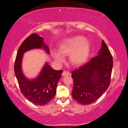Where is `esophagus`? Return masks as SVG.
I'll list each match as a JSON object with an SVG mask.
<instances>
[{
  "mask_svg": "<svg viewBox=\"0 0 128 128\" xmlns=\"http://www.w3.org/2000/svg\"><path fill=\"white\" fill-rule=\"evenodd\" d=\"M66 75H70V73L69 72H68V71L64 70L63 72L62 73V76H66Z\"/></svg>",
  "mask_w": 128,
  "mask_h": 128,
  "instance_id": "obj_1",
  "label": "esophagus"
}]
</instances>
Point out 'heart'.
Wrapping results in <instances>:
<instances>
[{
    "label": "heart",
    "mask_w": 128,
    "mask_h": 128,
    "mask_svg": "<svg viewBox=\"0 0 128 128\" xmlns=\"http://www.w3.org/2000/svg\"><path fill=\"white\" fill-rule=\"evenodd\" d=\"M90 51L89 42L85 37L76 36L67 39L62 43L59 47V52L62 55H69V62L74 66L83 64L88 59ZM54 58L58 62L64 61V58L61 54L55 53Z\"/></svg>",
    "instance_id": "heart-1"
}]
</instances>
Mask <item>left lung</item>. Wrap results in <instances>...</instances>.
<instances>
[{
    "label": "left lung",
    "mask_w": 128,
    "mask_h": 128,
    "mask_svg": "<svg viewBox=\"0 0 128 128\" xmlns=\"http://www.w3.org/2000/svg\"><path fill=\"white\" fill-rule=\"evenodd\" d=\"M112 67L111 53L103 40L98 55L72 71L73 98L83 105L96 101L109 87Z\"/></svg>",
    "instance_id": "left-lung-1"
}]
</instances>
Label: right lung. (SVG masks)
I'll return each instance as SVG.
<instances>
[{"label":"right lung","mask_w":128,"mask_h":128,"mask_svg":"<svg viewBox=\"0 0 128 128\" xmlns=\"http://www.w3.org/2000/svg\"><path fill=\"white\" fill-rule=\"evenodd\" d=\"M43 48L49 54V49L43 38L33 33L21 43L15 59L14 70L21 92L30 102L38 106H44L50 102L56 92L57 84L62 77V70H56L46 64L39 76L34 80L26 78L21 70L23 54L33 48Z\"/></svg>","instance_id":"right-lung-1"}]
</instances>
